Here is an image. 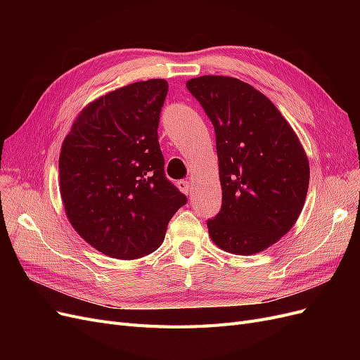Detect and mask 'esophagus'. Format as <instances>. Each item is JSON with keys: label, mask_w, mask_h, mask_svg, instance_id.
I'll return each mask as SVG.
<instances>
[{"label": "esophagus", "mask_w": 360, "mask_h": 360, "mask_svg": "<svg viewBox=\"0 0 360 360\" xmlns=\"http://www.w3.org/2000/svg\"><path fill=\"white\" fill-rule=\"evenodd\" d=\"M177 186H179V189L184 195H192V192H193V184L189 180H180V181H177Z\"/></svg>", "instance_id": "esophagus-1"}]
</instances>
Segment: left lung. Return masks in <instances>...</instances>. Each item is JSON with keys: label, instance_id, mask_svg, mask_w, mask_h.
Returning <instances> with one entry per match:
<instances>
[{"label": "left lung", "instance_id": "obj_1", "mask_svg": "<svg viewBox=\"0 0 360 360\" xmlns=\"http://www.w3.org/2000/svg\"><path fill=\"white\" fill-rule=\"evenodd\" d=\"M214 126L222 207L207 221L213 243L252 255L285 236L303 209L309 162L269 97L237 78L205 75L186 82Z\"/></svg>", "mask_w": 360, "mask_h": 360}]
</instances>
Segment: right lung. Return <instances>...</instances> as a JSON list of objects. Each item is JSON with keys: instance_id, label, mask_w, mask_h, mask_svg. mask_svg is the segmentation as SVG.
<instances>
[{"instance_id": "add662e5", "label": "right lung", "mask_w": 360, "mask_h": 360, "mask_svg": "<svg viewBox=\"0 0 360 360\" xmlns=\"http://www.w3.org/2000/svg\"><path fill=\"white\" fill-rule=\"evenodd\" d=\"M167 93L165 79L106 93L84 108L63 141L60 193L68 219L108 257L153 252L188 201L163 171L158 126Z\"/></svg>"}]
</instances>
